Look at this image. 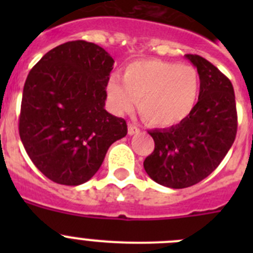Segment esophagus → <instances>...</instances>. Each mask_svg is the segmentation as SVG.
<instances>
[{
	"label": "esophagus",
	"mask_w": 253,
	"mask_h": 253,
	"mask_svg": "<svg viewBox=\"0 0 253 253\" xmlns=\"http://www.w3.org/2000/svg\"><path fill=\"white\" fill-rule=\"evenodd\" d=\"M140 131V129L138 126H135L134 124H128V134L129 135H134V134H138Z\"/></svg>",
	"instance_id": "obj_1"
}]
</instances>
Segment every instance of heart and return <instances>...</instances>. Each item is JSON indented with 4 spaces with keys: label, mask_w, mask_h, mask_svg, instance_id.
Returning <instances> with one entry per match:
<instances>
[{
    "label": "heart",
    "mask_w": 253,
    "mask_h": 253,
    "mask_svg": "<svg viewBox=\"0 0 253 253\" xmlns=\"http://www.w3.org/2000/svg\"><path fill=\"white\" fill-rule=\"evenodd\" d=\"M200 86V76L194 67L147 59L129 64L122 81L113 76L107 84V96L116 113H128L138 101V110L147 123L172 126L193 113Z\"/></svg>",
    "instance_id": "obj_1"
}]
</instances>
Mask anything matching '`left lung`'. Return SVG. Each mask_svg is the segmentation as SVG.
I'll return each instance as SVG.
<instances>
[{
  "label": "left lung",
  "instance_id": "left-lung-1",
  "mask_svg": "<svg viewBox=\"0 0 253 253\" xmlns=\"http://www.w3.org/2000/svg\"><path fill=\"white\" fill-rule=\"evenodd\" d=\"M186 58L200 76L198 104L180 124L148 131L154 151L143 162L152 180L171 189H185L208 177L237 134L236 96L229 78L200 55Z\"/></svg>",
  "mask_w": 253,
  "mask_h": 253
}]
</instances>
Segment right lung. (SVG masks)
Segmentation results:
<instances>
[{"label": "right lung", "mask_w": 253, "mask_h": 253, "mask_svg": "<svg viewBox=\"0 0 253 253\" xmlns=\"http://www.w3.org/2000/svg\"><path fill=\"white\" fill-rule=\"evenodd\" d=\"M114 59L84 40L49 50L24 84L19 133L26 153L49 180L77 186L90 180L128 125L105 110Z\"/></svg>", "instance_id": "1"}]
</instances>
